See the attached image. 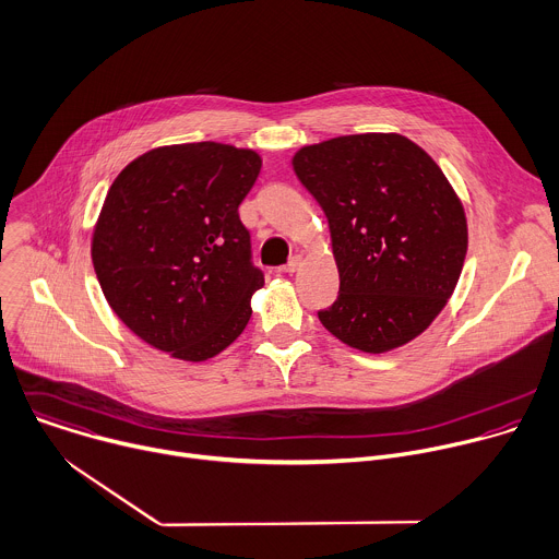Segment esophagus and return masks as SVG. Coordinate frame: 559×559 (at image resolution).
<instances>
[{"mask_svg":"<svg viewBox=\"0 0 559 559\" xmlns=\"http://www.w3.org/2000/svg\"><path fill=\"white\" fill-rule=\"evenodd\" d=\"M299 269H301V258H299V255H293V258L288 260V264H286V266H284L282 271H284V273H290V275H293V273H297Z\"/></svg>","mask_w":559,"mask_h":559,"instance_id":"34e87169","label":"esophagus"}]
</instances>
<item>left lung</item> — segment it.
Wrapping results in <instances>:
<instances>
[{"label":"left lung","instance_id":"obj_1","mask_svg":"<svg viewBox=\"0 0 559 559\" xmlns=\"http://www.w3.org/2000/svg\"><path fill=\"white\" fill-rule=\"evenodd\" d=\"M293 167L328 217L340 295L317 312L364 353L412 342L452 297L467 255L465 209L440 167L401 134L301 147Z\"/></svg>","mask_w":559,"mask_h":559}]
</instances>
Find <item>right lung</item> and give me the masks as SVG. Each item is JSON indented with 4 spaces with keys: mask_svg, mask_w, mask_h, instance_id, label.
Returning <instances> with one entry per match:
<instances>
[{
    "mask_svg": "<svg viewBox=\"0 0 559 559\" xmlns=\"http://www.w3.org/2000/svg\"><path fill=\"white\" fill-rule=\"evenodd\" d=\"M251 150H152L111 182L92 236L107 304L150 346L204 361L234 344L264 286L238 206L258 180Z\"/></svg>",
    "mask_w": 559,
    "mask_h": 559,
    "instance_id": "right-lung-1",
    "label": "right lung"
}]
</instances>
